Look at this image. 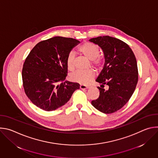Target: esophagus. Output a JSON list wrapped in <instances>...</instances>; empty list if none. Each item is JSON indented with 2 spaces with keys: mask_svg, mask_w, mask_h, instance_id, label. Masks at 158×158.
<instances>
[{
  "mask_svg": "<svg viewBox=\"0 0 158 158\" xmlns=\"http://www.w3.org/2000/svg\"><path fill=\"white\" fill-rule=\"evenodd\" d=\"M90 87L88 85H80V89H89Z\"/></svg>",
  "mask_w": 158,
  "mask_h": 158,
  "instance_id": "obj_1",
  "label": "esophagus"
}]
</instances>
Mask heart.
I'll return each mask as SVG.
<instances>
[{
    "instance_id": "1",
    "label": "heart",
    "mask_w": 158,
    "mask_h": 158,
    "mask_svg": "<svg viewBox=\"0 0 158 158\" xmlns=\"http://www.w3.org/2000/svg\"><path fill=\"white\" fill-rule=\"evenodd\" d=\"M79 52L87 57L88 59L91 60L92 65L96 68L99 69L102 65V59L99 56V48L96 45L86 42L81 44L78 48ZM66 64L67 69L69 71H73L74 69V54L73 52H70L67 55L66 59ZM95 73L93 70H87L84 71H77L70 76V79L75 82L81 84H87L91 82L94 77Z\"/></svg>"
}]
</instances>
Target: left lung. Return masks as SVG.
Here are the masks:
<instances>
[{
  "mask_svg": "<svg viewBox=\"0 0 158 158\" xmlns=\"http://www.w3.org/2000/svg\"><path fill=\"white\" fill-rule=\"evenodd\" d=\"M102 49L104 55V67L96 81L99 96L92 105L105 114L121 109L130 99L138 81L136 57L128 45L120 39L108 35L89 39ZM108 87L106 90L104 85Z\"/></svg>",
  "mask_w": 158,
  "mask_h": 158,
  "instance_id": "8db88e82",
  "label": "left lung"
}]
</instances>
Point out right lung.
<instances>
[{
	"mask_svg": "<svg viewBox=\"0 0 158 158\" xmlns=\"http://www.w3.org/2000/svg\"><path fill=\"white\" fill-rule=\"evenodd\" d=\"M80 42L54 37L37 44L26 57L22 71L24 91L31 101L46 111L54 110L69 101L79 84L64 81L66 59Z\"/></svg>",
	"mask_w": 158,
	"mask_h": 158,
	"instance_id": "right-lung-1",
	"label": "right lung"
}]
</instances>
